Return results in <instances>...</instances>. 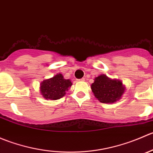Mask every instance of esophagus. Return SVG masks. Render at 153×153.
Returning <instances> with one entry per match:
<instances>
[{
    "instance_id": "obj_1",
    "label": "esophagus",
    "mask_w": 153,
    "mask_h": 153,
    "mask_svg": "<svg viewBox=\"0 0 153 153\" xmlns=\"http://www.w3.org/2000/svg\"><path fill=\"white\" fill-rule=\"evenodd\" d=\"M79 81H85V78H81V79H80Z\"/></svg>"
}]
</instances>
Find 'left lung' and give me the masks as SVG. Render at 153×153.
I'll use <instances>...</instances> for the list:
<instances>
[{"label": "left lung", "mask_w": 153, "mask_h": 153, "mask_svg": "<svg viewBox=\"0 0 153 153\" xmlns=\"http://www.w3.org/2000/svg\"><path fill=\"white\" fill-rule=\"evenodd\" d=\"M91 89L102 103H114L119 100L124 92L122 82L118 80H112L105 75H101L95 78V82L91 85Z\"/></svg>", "instance_id": "8db88e82"}]
</instances>
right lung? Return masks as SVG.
<instances>
[{
    "label": "right lung",
    "mask_w": 153,
    "mask_h": 153,
    "mask_svg": "<svg viewBox=\"0 0 153 153\" xmlns=\"http://www.w3.org/2000/svg\"><path fill=\"white\" fill-rule=\"evenodd\" d=\"M69 79H64L61 74H58L53 78L46 79L41 84V95L46 99L57 100L64 96L68 88L72 86Z\"/></svg>",
    "instance_id": "right-lung-1"
}]
</instances>
